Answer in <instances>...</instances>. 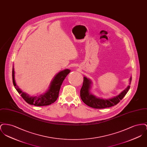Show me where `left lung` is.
Here are the masks:
<instances>
[{"label":"left lung","instance_id":"obj_1","mask_svg":"<svg viewBox=\"0 0 147 147\" xmlns=\"http://www.w3.org/2000/svg\"><path fill=\"white\" fill-rule=\"evenodd\" d=\"M132 78L129 79V84H131ZM91 80L86 77H84L83 84L80 89V98L86 105L95 109H104L112 107L117 105L120 100L125 97L127 92L129 90L130 86L128 85L119 95L109 99H103L96 98L90 93L91 88Z\"/></svg>","mask_w":147,"mask_h":147}]
</instances>
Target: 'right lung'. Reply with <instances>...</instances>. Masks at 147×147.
<instances>
[{
  "mask_svg": "<svg viewBox=\"0 0 147 147\" xmlns=\"http://www.w3.org/2000/svg\"><path fill=\"white\" fill-rule=\"evenodd\" d=\"M70 71L69 69H67L58 73L52 81L49 90L44 94L41 95L39 96L30 97L27 94L22 92L20 89L18 88V87L16 86L14 79V67L13 68L12 71L13 82L16 90L19 92V94H21V97L28 104L34 105L37 106H47L51 105L57 100L63 80L65 77H67V76L70 73Z\"/></svg>",
  "mask_w": 147,
  "mask_h": 147,
  "instance_id": "obj_1",
  "label": "right lung"
}]
</instances>
